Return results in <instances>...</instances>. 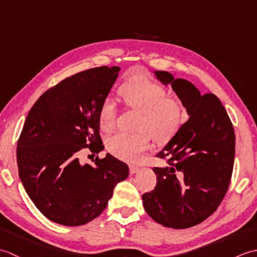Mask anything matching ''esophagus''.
Returning a JSON list of instances; mask_svg holds the SVG:
<instances>
[{
	"mask_svg": "<svg viewBox=\"0 0 257 257\" xmlns=\"http://www.w3.org/2000/svg\"><path fill=\"white\" fill-rule=\"evenodd\" d=\"M129 171L132 174L137 173L139 171V168L137 166H134V165H129Z\"/></svg>",
	"mask_w": 257,
	"mask_h": 257,
	"instance_id": "obj_1",
	"label": "esophagus"
}]
</instances>
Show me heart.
<instances>
[{"label": "heart", "mask_w": 257, "mask_h": 257, "mask_svg": "<svg viewBox=\"0 0 257 257\" xmlns=\"http://www.w3.org/2000/svg\"><path fill=\"white\" fill-rule=\"evenodd\" d=\"M119 94L125 105L141 112L138 129L146 130L159 143L171 139L177 134L183 120V109L178 100L167 98L162 86L147 77H136L120 87ZM114 123L116 106L108 98L100 107L99 124L108 133L113 129ZM148 134L118 133L108 140L107 148L119 159L136 160L149 148Z\"/></svg>", "instance_id": "obj_1"}]
</instances>
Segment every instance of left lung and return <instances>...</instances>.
Listing matches in <instances>:
<instances>
[{
	"instance_id": "8db88e82",
	"label": "left lung",
	"mask_w": 257,
	"mask_h": 257,
	"mask_svg": "<svg viewBox=\"0 0 257 257\" xmlns=\"http://www.w3.org/2000/svg\"><path fill=\"white\" fill-rule=\"evenodd\" d=\"M163 86H171L189 120L156 157L169 165L152 170L155 190L143 195L152 220L172 228H188L207 219L227 191L235 155V134L215 95H202L196 87L171 73L155 70Z\"/></svg>"
}]
</instances>
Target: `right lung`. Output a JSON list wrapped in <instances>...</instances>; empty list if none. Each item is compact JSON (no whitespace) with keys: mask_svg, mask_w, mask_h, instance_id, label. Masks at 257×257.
I'll list each match as a JSON object with an SVG mask.
<instances>
[{"mask_svg":"<svg viewBox=\"0 0 257 257\" xmlns=\"http://www.w3.org/2000/svg\"><path fill=\"white\" fill-rule=\"evenodd\" d=\"M120 67H97L52 87L27 114L16 150L19 176L27 195L48 220L84 225L106 209L129 168L110 154L94 165L79 161L87 148L99 154V111Z\"/></svg>","mask_w":257,"mask_h":257,"instance_id":"1","label":"right lung"}]
</instances>
